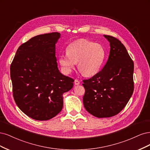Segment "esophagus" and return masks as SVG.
I'll return each instance as SVG.
<instances>
[{
  "label": "esophagus",
  "mask_w": 150,
  "mask_h": 150,
  "mask_svg": "<svg viewBox=\"0 0 150 150\" xmlns=\"http://www.w3.org/2000/svg\"><path fill=\"white\" fill-rule=\"evenodd\" d=\"M74 83H75V85H80V81H79V80L75 79V81H74Z\"/></svg>",
  "instance_id": "obj_1"
}]
</instances>
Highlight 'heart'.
Instances as JSON below:
<instances>
[{
  "label": "heart",
  "instance_id": "heart-1",
  "mask_svg": "<svg viewBox=\"0 0 150 150\" xmlns=\"http://www.w3.org/2000/svg\"><path fill=\"white\" fill-rule=\"evenodd\" d=\"M106 51L99 44L86 40L74 42L67 47L66 54H61L59 60L66 74H69L77 63L80 73L86 76L95 75L104 62Z\"/></svg>",
  "mask_w": 150,
  "mask_h": 150
}]
</instances>
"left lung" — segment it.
<instances>
[{
    "label": "left lung",
    "instance_id": "1",
    "mask_svg": "<svg viewBox=\"0 0 150 150\" xmlns=\"http://www.w3.org/2000/svg\"><path fill=\"white\" fill-rule=\"evenodd\" d=\"M110 51L103 68L91 78L83 80L84 107L98 118L117 115L128 103L133 93V61L118 38L104 35Z\"/></svg>",
    "mask_w": 150,
    "mask_h": 150
}]
</instances>
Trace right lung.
<instances>
[{
    "label": "right lung",
    "mask_w": 150,
    "mask_h": 150,
    "mask_svg": "<svg viewBox=\"0 0 150 150\" xmlns=\"http://www.w3.org/2000/svg\"><path fill=\"white\" fill-rule=\"evenodd\" d=\"M60 37L52 32L33 37L18 48L11 65L13 96L28 117L50 120L63 108L64 93L74 80L58 69L55 44Z\"/></svg>",
    "instance_id": "right-lung-1"
}]
</instances>
